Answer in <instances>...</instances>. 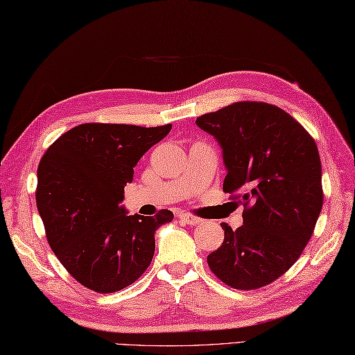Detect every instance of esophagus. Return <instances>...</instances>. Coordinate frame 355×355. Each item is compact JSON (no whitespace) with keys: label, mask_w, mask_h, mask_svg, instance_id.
Here are the masks:
<instances>
[{"label":"esophagus","mask_w":355,"mask_h":355,"mask_svg":"<svg viewBox=\"0 0 355 355\" xmlns=\"http://www.w3.org/2000/svg\"><path fill=\"white\" fill-rule=\"evenodd\" d=\"M180 220H182L187 225H198L201 223L200 218L189 215V214H182V215H180Z\"/></svg>","instance_id":"1"}]
</instances>
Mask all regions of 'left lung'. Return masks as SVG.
<instances>
[{
	"mask_svg": "<svg viewBox=\"0 0 355 355\" xmlns=\"http://www.w3.org/2000/svg\"><path fill=\"white\" fill-rule=\"evenodd\" d=\"M218 141L227 171L224 192H239L243 225L221 224L224 241L207 256L224 284L254 290L281 277L310 241L323 205L315 141L288 112L236 102L197 117Z\"/></svg>",
	"mask_w": 355,
	"mask_h": 355,
	"instance_id": "left-lung-1",
	"label": "left lung"
}]
</instances>
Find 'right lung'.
Here are the masks:
<instances>
[{
	"label": "right lung",
	"instance_id": "1",
	"mask_svg": "<svg viewBox=\"0 0 355 355\" xmlns=\"http://www.w3.org/2000/svg\"><path fill=\"white\" fill-rule=\"evenodd\" d=\"M171 128L84 123L62 134L41 158L36 206L47 239L67 271L87 288L123 290L153 261L155 232L173 214L128 215L122 201L135 164Z\"/></svg>",
	"mask_w": 355,
	"mask_h": 355
}]
</instances>
